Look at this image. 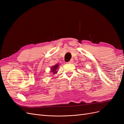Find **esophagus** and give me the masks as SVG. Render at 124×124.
Returning a JSON list of instances; mask_svg holds the SVG:
<instances>
[{
    "label": "esophagus",
    "instance_id": "34e87169",
    "mask_svg": "<svg viewBox=\"0 0 124 124\" xmlns=\"http://www.w3.org/2000/svg\"><path fill=\"white\" fill-rule=\"evenodd\" d=\"M72 62H73V60H72V59H71L70 61L69 62H68L67 63H71Z\"/></svg>",
    "mask_w": 124,
    "mask_h": 124
}]
</instances>
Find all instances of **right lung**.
Returning <instances> with one entry per match:
<instances>
[{
	"mask_svg": "<svg viewBox=\"0 0 124 124\" xmlns=\"http://www.w3.org/2000/svg\"><path fill=\"white\" fill-rule=\"evenodd\" d=\"M58 66H59V64H56V65H55L53 66H52V67L51 68V70H50L51 72H50L52 73L53 74L57 73V71L56 70L57 69Z\"/></svg>",
	"mask_w": 124,
	"mask_h": 124,
	"instance_id": "right-lung-1",
	"label": "right lung"
}]
</instances>
